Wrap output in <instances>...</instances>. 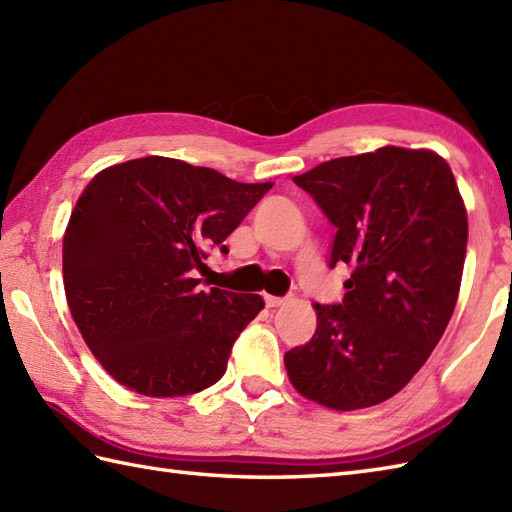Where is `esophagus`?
I'll return each mask as SVG.
<instances>
[{"label": "esophagus", "mask_w": 512, "mask_h": 512, "mask_svg": "<svg viewBox=\"0 0 512 512\" xmlns=\"http://www.w3.org/2000/svg\"><path fill=\"white\" fill-rule=\"evenodd\" d=\"M264 299H266V306H268V308H279V306H284V303H286V299H284V297H273V295H266Z\"/></svg>", "instance_id": "obj_1"}]
</instances>
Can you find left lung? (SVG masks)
Here are the masks:
<instances>
[{
    "mask_svg": "<svg viewBox=\"0 0 512 512\" xmlns=\"http://www.w3.org/2000/svg\"><path fill=\"white\" fill-rule=\"evenodd\" d=\"M336 228L330 268H350L341 303L284 363L301 396L336 411L385 402L427 363L458 301L469 222L447 160L380 147L295 176Z\"/></svg>",
    "mask_w": 512,
    "mask_h": 512,
    "instance_id": "1",
    "label": "left lung"
}]
</instances>
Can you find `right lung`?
I'll use <instances>...</instances> for the list:
<instances>
[{
  "label": "right lung",
  "instance_id": "1",
  "mask_svg": "<svg viewBox=\"0 0 512 512\" xmlns=\"http://www.w3.org/2000/svg\"><path fill=\"white\" fill-rule=\"evenodd\" d=\"M273 182L147 156L90 180L63 235L72 319L105 372L136 394L187 396L215 385L259 295L204 290L195 273Z\"/></svg>",
  "mask_w": 512,
  "mask_h": 512
}]
</instances>
